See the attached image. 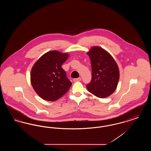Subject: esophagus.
Wrapping results in <instances>:
<instances>
[{
    "label": "esophagus",
    "mask_w": 151,
    "mask_h": 151,
    "mask_svg": "<svg viewBox=\"0 0 151 151\" xmlns=\"http://www.w3.org/2000/svg\"><path fill=\"white\" fill-rule=\"evenodd\" d=\"M81 78L73 79V81L74 82H78V81H81Z\"/></svg>",
    "instance_id": "esophagus-1"
}]
</instances>
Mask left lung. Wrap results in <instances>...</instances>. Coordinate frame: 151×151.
<instances>
[{
    "label": "left lung",
    "mask_w": 151,
    "mask_h": 151,
    "mask_svg": "<svg viewBox=\"0 0 151 151\" xmlns=\"http://www.w3.org/2000/svg\"><path fill=\"white\" fill-rule=\"evenodd\" d=\"M92 65V80L86 85L88 91L97 97L106 98L116 89L119 70L115 60L99 46H93L87 52Z\"/></svg>",
    "instance_id": "1"
}]
</instances>
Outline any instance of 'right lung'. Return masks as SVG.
<instances>
[{
    "instance_id": "add662e5",
    "label": "right lung",
    "mask_w": 151,
    "mask_h": 151,
    "mask_svg": "<svg viewBox=\"0 0 151 151\" xmlns=\"http://www.w3.org/2000/svg\"><path fill=\"white\" fill-rule=\"evenodd\" d=\"M69 55L57 50L48 51L33 65L30 72L32 86L44 100H57L72 85L62 68Z\"/></svg>"
}]
</instances>
